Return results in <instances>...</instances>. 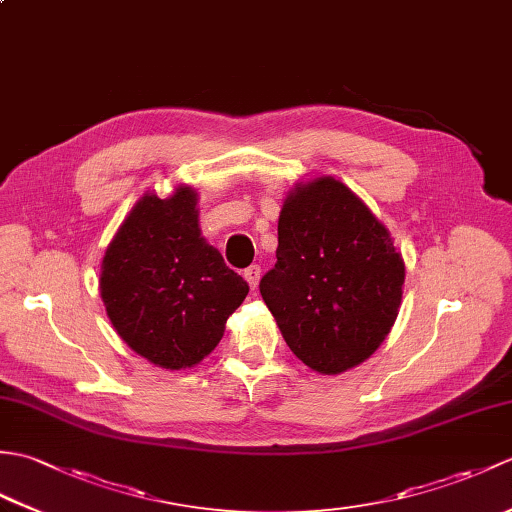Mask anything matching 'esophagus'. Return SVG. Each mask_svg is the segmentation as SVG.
<instances>
[{
	"mask_svg": "<svg viewBox=\"0 0 512 512\" xmlns=\"http://www.w3.org/2000/svg\"><path fill=\"white\" fill-rule=\"evenodd\" d=\"M244 277H246V281H248V286L255 290L257 284H259V277H262V268H259V266H250V268L244 270Z\"/></svg>",
	"mask_w": 512,
	"mask_h": 512,
	"instance_id": "esophagus-1",
	"label": "esophagus"
}]
</instances>
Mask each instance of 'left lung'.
Listing matches in <instances>:
<instances>
[{
	"instance_id": "8db88e82",
	"label": "left lung",
	"mask_w": 512,
	"mask_h": 512,
	"mask_svg": "<svg viewBox=\"0 0 512 512\" xmlns=\"http://www.w3.org/2000/svg\"><path fill=\"white\" fill-rule=\"evenodd\" d=\"M277 264L259 292L299 361L319 374L361 365L398 317L405 262L341 180L299 182L279 213Z\"/></svg>"
}]
</instances>
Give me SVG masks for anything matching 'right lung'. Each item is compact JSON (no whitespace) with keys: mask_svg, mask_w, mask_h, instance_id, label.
<instances>
[{"mask_svg":"<svg viewBox=\"0 0 512 512\" xmlns=\"http://www.w3.org/2000/svg\"><path fill=\"white\" fill-rule=\"evenodd\" d=\"M248 284L206 244L198 191L145 193L105 250L101 297L118 336L162 369L198 365L220 343Z\"/></svg>","mask_w":512,"mask_h":512,"instance_id":"1","label":"right lung"}]
</instances>
